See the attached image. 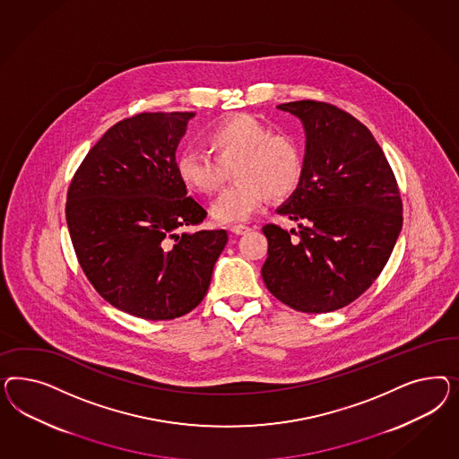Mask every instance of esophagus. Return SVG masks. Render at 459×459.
Returning <instances> with one entry per match:
<instances>
[{
	"mask_svg": "<svg viewBox=\"0 0 459 459\" xmlns=\"http://www.w3.org/2000/svg\"><path fill=\"white\" fill-rule=\"evenodd\" d=\"M250 230V227H247V225H242V223H240V225H232V227H230V232H232V234H236V236H242V234H246V232H249Z\"/></svg>",
	"mask_w": 459,
	"mask_h": 459,
	"instance_id": "esophagus-1",
	"label": "esophagus"
}]
</instances>
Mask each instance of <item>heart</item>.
Masks as SVG:
<instances>
[{"label": "heart", "mask_w": 459, "mask_h": 459, "mask_svg": "<svg viewBox=\"0 0 459 459\" xmlns=\"http://www.w3.org/2000/svg\"><path fill=\"white\" fill-rule=\"evenodd\" d=\"M207 144L215 156L185 152L177 160V169L186 188L212 195L232 168L236 183L212 204V213L221 222L249 221L269 196L292 194L303 177L305 156L299 141L288 133H273L252 114L225 117L210 129Z\"/></svg>", "instance_id": "obj_1"}]
</instances>
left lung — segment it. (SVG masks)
<instances>
[{"label":"left lung","mask_w":459,"mask_h":459,"mask_svg":"<svg viewBox=\"0 0 459 459\" xmlns=\"http://www.w3.org/2000/svg\"><path fill=\"white\" fill-rule=\"evenodd\" d=\"M303 123L305 168L278 213L290 232L267 223L265 288L303 313H330L367 291L403 229V200L389 161L367 126L316 100L279 104Z\"/></svg>","instance_id":"left-lung-1"}]
</instances>
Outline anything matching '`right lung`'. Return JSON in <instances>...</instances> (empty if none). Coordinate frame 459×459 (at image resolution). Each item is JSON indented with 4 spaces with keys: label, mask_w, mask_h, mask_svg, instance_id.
I'll return each mask as SVG.
<instances>
[{
    "label": "right lung",
    "mask_w": 459,
    "mask_h": 459,
    "mask_svg": "<svg viewBox=\"0 0 459 459\" xmlns=\"http://www.w3.org/2000/svg\"><path fill=\"white\" fill-rule=\"evenodd\" d=\"M194 116L119 121L70 181L65 217L79 264L108 303L143 320L180 318L200 305L229 240L225 230H183L207 217L177 169Z\"/></svg>",
    "instance_id": "add662e5"
}]
</instances>
